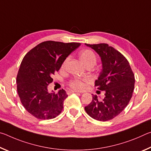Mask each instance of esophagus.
<instances>
[{
	"label": "esophagus",
	"mask_w": 151,
	"mask_h": 151,
	"mask_svg": "<svg viewBox=\"0 0 151 151\" xmlns=\"http://www.w3.org/2000/svg\"><path fill=\"white\" fill-rule=\"evenodd\" d=\"M81 93V92H79L78 91H75V90H68L67 91V94H69L71 93Z\"/></svg>",
	"instance_id": "1"
}]
</instances>
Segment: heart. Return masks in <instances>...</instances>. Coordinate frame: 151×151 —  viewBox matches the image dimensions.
I'll return each instance as SVG.
<instances>
[{"mask_svg": "<svg viewBox=\"0 0 151 151\" xmlns=\"http://www.w3.org/2000/svg\"><path fill=\"white\" fill-rule=\"evenodd\" d=\"M80 58L81 60L83 61L85 65H86L89 63H96V57L93 50L86 49L82 51L80 54ZM88 81V78H73L70 80L68 83L71 88L77 89V90H81V89L84 88L85 86V83Z\"/></svg>", "mask_w": 151, "mask_h": 151, "instance_id": "heart-1", "label": "heart"}]
</instances>
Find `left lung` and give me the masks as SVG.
Segmentation results:
<instances>
[{
  "instance_id": "left-lung-1",
  "label": "left lung",
  "mask_w": 151,
  "mask_h": 151,
  "mask_svg": "<svg viewBox=\"0 0 151 151\" xmlns=\"http://www.w3.org/2000/svg\"><path fill=\"white\" fill-rule=\"evenodd\" d=\"M85 45L101 58L103 70L94 86L104 93L102 99L93 94V100L85 107V111L97 121H109L118 116L131 100L134 87V73L127 58L108 44Z\"/></svg>"
}]
</instances>
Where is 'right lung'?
<instances>
[{
	"label": "right lung",
	"instance_id": "add662e5",
	"mask_svg": "<svg viewBox=\"0 0 151 151\" xmlns=\"http://www.w3.org/2000/svg\"><path fill=\"white\" fill-rule=\"evenodd\" d=\"M80 45L78 42L48 40L24 56L17 76V92L22 106L32 116L48 120L62 112L64 101L68 96L66 91L61 89L57 94L49 93L47 86L66 57Z\"/></svg>",
	"mask_w": 151,
	"mask_h": 151
}]
</instances>
